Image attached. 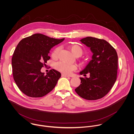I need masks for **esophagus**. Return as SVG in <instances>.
<instances>
[{"label": "esophagus", "mask_w": 134, "mask_h": 134, "mask_svg": "<svg viewBox=\"0 0 134 134\" xmlns=\"http://www.w3.org/2000/svg\"><path fill=\"white\" fill-rule=\"evenodd\" d=\"M62 77H70L69 75H65V74H62Z\"/></svg>", "instance_id": "34e87169"}]
</instances>
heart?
<instances>
[{"label":"heart","instance_id":"heart-1","mask_svg":"<svg viewBox=\"0 0 134 134\" xmlns=\"http://www.w3.org/2000/svg\"><path fill=\"white\" fill-rule=\"evenodd\" d=\"M69 48L71 51L72 54L76 57H80L83 53L82 49L80 46L78 45H72L69 47ZM60 51V47H57L54 51L53 53V56L56 57ZM55 68L58 71L64 73V74H70L73 71L76 69V66L74 64H68L62 62H59L55 64Z\"/></svg>","mask_w":134,"mask_h":134}]
</instances>
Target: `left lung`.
I'll list each match as a JSON object with an SVG mask.
<instances>
[{
    "label": "left lung",
    "instance_id": "8db88e82",
    "mask_svg": "<svg viewBox=\"0 0 134 134\" xmlns=\"http://www.w3.org/2000/svg\"><path fill=\"white\" fill-rule=\"evenodd\" d=\"M90 48L92 60L80 75L81 84L75 90L80 97L88 100H96L106 96L116 79L118 55L115 48L106 41L88 37L80 40ZM90 77L87 78L86 74Z\"/></svg>",
    "mask_w": 134,
    "mask_h": 134
}]
</instances>
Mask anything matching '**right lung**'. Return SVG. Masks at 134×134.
<instances>
[{"instance_id": "obj_1", "label": "right lung", "mask_w": 134, "mask_h": 134, "mask_svg": "<svg viewBox=\"0 0 134 134\" xmlns=\"http://www.w3.org/2000/svg\"><path fill=\"white\" fill-rule=\"evenodd\" d=\"M64 40L36 34L19 42L12 58V66L14 80L23 93L41 97L55 87L61 73L52 69L45 75L41 70L50 59L48 54L51 48Z\"/></svg>"}]
</instances>
